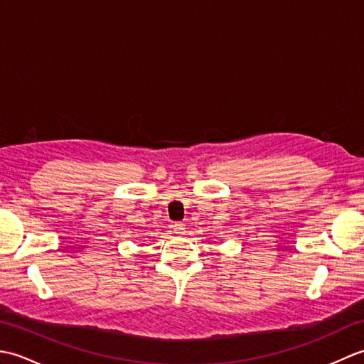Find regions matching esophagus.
Returning <instances> with one entry per match:
<instances>
[{"instance_id": "obj_1", "label": "esophagus", "mask_w": 364, "mask_h": 364, "mask_svg": "<svg viewBox=\"0 0 364 364\" xmlns=\"http://www.w3.org/2000/svg\"><path fill=\"white\" fill-rule=\"evenodd\" d=\"M172 228H173V231H175L176 235H184V233H186V225H184V223H181V222L173 223Z\"/></svg>"}]
</instances>
